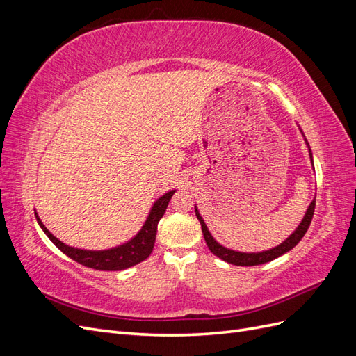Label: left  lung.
I'll list each match as a JSON object with an SVG mask.
<instances>
[{"mask_svg": "<svg viewBox=\"0 0 356 356\" xmlns=\"http://www.w3.org/2000/svg\"><path fill=\"white\" fill-rule=\"evenodd\" d=\"M300 132H301V135H303V131H301V129H300ZM305 143H306V145L309 148V156H310L312 166H314V156H312V149L309 147V143H307L306 138H305ZM315 202H316V197L310 202L303 220H301V222L298 224V227L293 233H291L282 243H279L275 248H270V250L260 251V252H241V251H234V250H230V248L222 246L221 243H218L217 241L213 239V236L208 230L207 224H204V221L202 218V215L199 213V209H197L196 204H195V212H196V217H197V220L200 221V225H202V233H203L204 242H207L209 251L213 255H217L218 258H221V260L227 261L230 264H234V266H258V264H264V263L272 261V260H275V258L284 255L285 252L293 250V248L301 239H303V236L306 234L309 225H310L312 217H314Z\"/></svg>", "mask_w": 356, "mask_h": 356, "instance_id": "8db88e82", "label": "left lung"}]
</instances>
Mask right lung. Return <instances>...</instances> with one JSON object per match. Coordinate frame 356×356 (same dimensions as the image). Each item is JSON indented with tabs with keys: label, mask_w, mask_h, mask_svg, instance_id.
<instances>
[{
	"label": "right lung",
	"mask_w": 356,
	"mask_h": 356,
	"mask_svg": "<svg viewBox=\"0 0 356 356\" xmlns=\"http://www.w3.org/2000/svg\"><path fill=\"white\" fill-rule=\"evenodd\" d=\"M175 191L177 190H170L154 202L141 230H139L131 241H127L118 246L110 248V250L90 251V250H80V248L65 245L46 229V225L41 222L37 212H35V218L42 232L47 234V238L55 243L63 254L72 258L74 261H77L86 267L96 268V270H105V272L124 270V268H129L138 263L144 261L145 258H148L149 254L153 252L156 234H157V224L160 218L163 217V213L169 204V200L172 196H174Z\"/></svg>",
	"instance_id": "right-lung-1"
}]
</instances>
